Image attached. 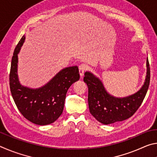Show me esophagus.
Wrapping results in <instances>:
<instances>
[{"instance_id":"obj_1","label":"esophagus","mask_w":157,"mask_h":157,"mask_svg":"<svg viewBox=\"0 0 157 157\" xmlns=\"http://www.w3.org/2000/svg\"><path fill=\"white\" fill-rule=\"evenodd\" d=\"M86 70H87V66L85 64V63H82V64L79 66V75H80L81 78L83 77L84 73Z\"/></svg>"}]
</instances>
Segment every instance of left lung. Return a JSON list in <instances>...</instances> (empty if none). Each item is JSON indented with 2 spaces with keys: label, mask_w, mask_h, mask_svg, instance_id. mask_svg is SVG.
<instances>
[{
  "label": "left lung",
  "mask_w": 157,
  "mask_h": 157,
  "mask_svg": "<svg viewBox=\"0 0 157 157\" xmlns=\"http://www.w3.org/2000/svg\"><path fill=\"white\" fill-rule=\"evenodd\" d=\"M150 80V69L147 59V75L143 86L136 94L124 98L109 94L99 79L91 73H84V82L88 86L90 113L100 123L109 124L123 121L134 115L147 94Z\"/></svg>",
  "instance_id": "1"
}]
</instances>
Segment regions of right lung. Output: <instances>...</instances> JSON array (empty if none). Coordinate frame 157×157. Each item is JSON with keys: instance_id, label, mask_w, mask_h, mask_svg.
Returning <instances> with one entry per match:
<instances>
[{"instance_id": "add662e5", "label": "right lung", "mask_w": 157, "mask_h": 157, "mask_svg": "<svg viewBox=\"0 0 157 157\" xmlns=\"http://www.w3.org/2000/svg\"><path fill=\"white\" fill-rule=\"evenodd\" d=\"M25 41L23 35L16 46L10 73V87L13 99L21 113L29 121L46 125L62 115L65 98L72 84L79 80L78 66L62 69L44 86L30 89L21 86L18 78V53Z\"/></svg>"}]
</instances>
